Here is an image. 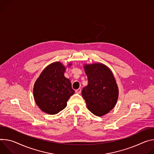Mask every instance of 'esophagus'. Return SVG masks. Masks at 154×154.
<instances>
[{"instance_id":"34e87169","label":"esophagus","mask_w":154,"mask_h":154,"mask_svg":"<svg viewBox=\"0 0 154 154\" xmlns=\"http://www.w3.org/2000/svg\"><path fill=\"white\" fill-rule=\"evenodd\" d=\"M75 92H76V94H79L81 92V88H79V89H76V90L75 91Z\"/></svg>"}]
</instances>
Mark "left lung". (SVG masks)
Returning <instances> with one entry per match:
<instances>
[{"instance_id": "1", "label": "left lung", "mask_w": 154, "mask_h": 154, "mask_svg": "<svg viewBox=\"0 0 154 154\" xmlns=\"http://www.w3.org/2000/svg\"><path fill=\"white\" fill-rule=\"evenodd\" d=\"M88 85L82 90V96L88 109L97 116H102L115 106L119 90L109 68L102 63L85 65Z\"/></svg>"}]
</instances>
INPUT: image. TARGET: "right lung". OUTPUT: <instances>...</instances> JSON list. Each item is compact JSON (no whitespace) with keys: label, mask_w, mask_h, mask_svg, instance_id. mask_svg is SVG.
Masks as SVG:
<instances>
[{"label":"right lung","mask_w":154,"mask_h":154,"mask_svg":"<svg viewBox=\"0 0 154 154\" xmlns=\"http://www.w3.org/2000/svg\"><path fill=\"white\" fill-rule=\"evenodd\" d=\"M65 70V68L60 62L51 63L34 84V99L40 109L46 113L56 114L63 110L75 93L70 81L64 76Z\"/></svg>","instance_id":"right-lung-1"}]
</instances>
